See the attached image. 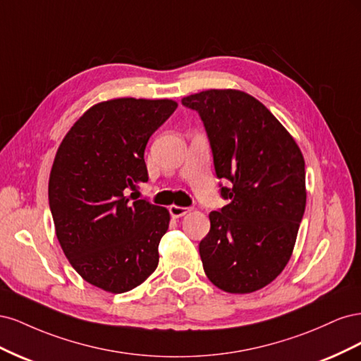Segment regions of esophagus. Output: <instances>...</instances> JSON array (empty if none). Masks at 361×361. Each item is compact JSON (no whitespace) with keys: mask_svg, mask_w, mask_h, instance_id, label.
<instances>
[{"mask_svg":"<svg viewBox=\"0 0 361 361\" xmlns=\"http://www.w3.org/2000/svg\"><path fill=\"white\" fill-rule=\"evenodd\" d=\"M169 211H170V214H171V216H173V218H180V216L187 215V214L190 212L188 207H183V206H176V204H171V206L169 207Z\"/></svg>","mask_w":361,"mask_h":361,"instance_id":"obj_1","label":"esophagus"}]
</instances>
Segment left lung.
<instances>
[{
    "label": "left lung",
    "instance_id": "8db88e82",
    "mask_svg": "<svg viewBox=\"0 0 361 361\" xmlns=\"http://www.w3.org/2000/svg\"><path fill=\"white\" fill-rule=\"evenodd\" d=\"M182 104L203 120L216 176L232 182L199 245L204 274L224 292H256L280 276L297 241L307 199L301 149L245 92L211 89Z\"/></svg>",
    "mask_w": 361,
    "mask_h": 361
}]
</instances>
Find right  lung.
Here are the masks:
<instances>
[{"label": "right lung", "instance_id": "1", "mask_svg": "<svg viewBox=\"0 0 361 361\" xmlns=\"http://www.w3.org/2000/svg\"><path fill=\"white\" fill-rule=\"evenodd\" d=\"M176 108L173 99L135 97L94 104L54 158L48 195L57 239L73 269L105 292L133 290L158 267L170 212L130 202L126 191L147 182L146 145Z\"/></svg>", "mask_w": 361, "mask_h": 361}]
</instances>
